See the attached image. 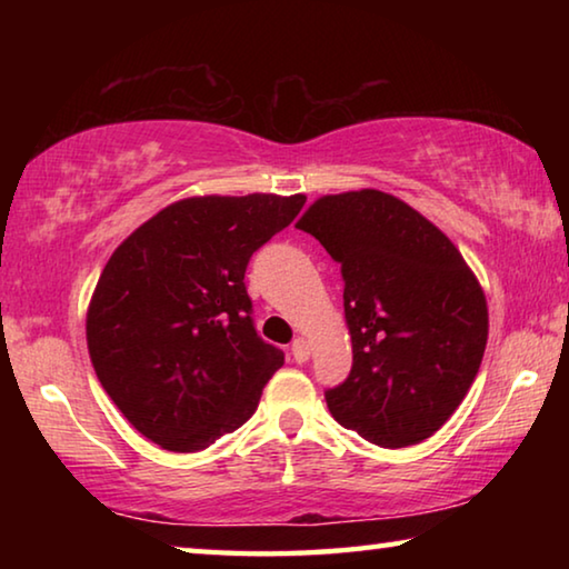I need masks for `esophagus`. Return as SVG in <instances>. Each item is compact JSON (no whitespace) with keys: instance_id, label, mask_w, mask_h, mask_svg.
I'll return each mask as SVG.
<instances>
[{"instance_id":"1","label":"esophagus","mask_w":569,"mask_h":569,"mask_svg":"<svg viewBox=\"0 0 569 569\" xmlns=\"http://www.w3.org/2000/svg\"><path fill=\"white\" fill-rule=\"evenodd\" d=\"M291 353L298 363H303L308 361V356H311V343H308L303 336H298V339L291 343Z\"/></svg>"}]
</instances>
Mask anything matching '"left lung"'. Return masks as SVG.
Masks as SVG:
<instances>
[{
  "instance_id": "1",
  "label": "left lung",
  "mask_w": 569,
  "mask_h": 569,
  "mask_svg": "<svg viewBox=\"0 0 569 569\" xmlns=\"http://www.w3.org/2000/svg\"><path fill=\"white\" fill-rule=\"evenodd\" d=\"M296 228L341 263L353 363L326 391L336 421L389 449L429 439L485 356L489 316L475 273L435 223L381 190L319 198Z\"/></svg>"
}]
</instances>
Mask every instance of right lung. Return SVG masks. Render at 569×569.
<instances>
[{"instance_id": "add662e5", "label": "right lung", "mask_w": 569, "mask_h": 569, "mask_svg": "<svg viewBox=\"0 0 569 569\" xmlns=\"http://www.w3.org/2000/svg\"><path fill=\"white\" fill-rule=\"evenodd\" d=\"M303 203L266 192L188 198L114 250L88 311V349L142 437L200 451L256 411L283 351L256 331L246 268Z\"/></svg>"}]
</instances>
